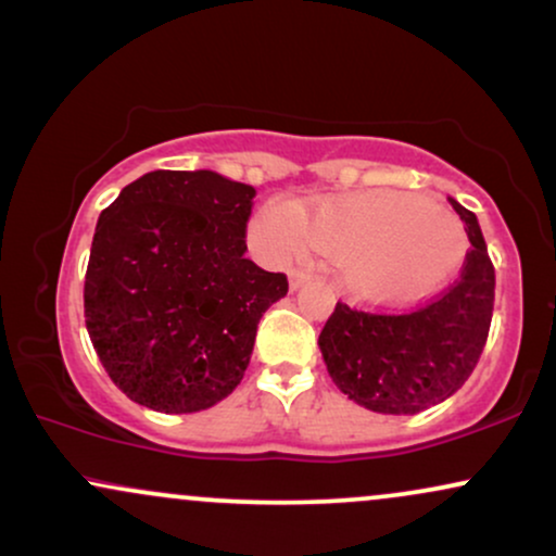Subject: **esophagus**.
<instances>
[{
    "label": "esophagus",
    "instance_id": "esophagus-1",
    "mask_svg": "<svg viewBox=\"0 0 556 556\" xmlns=\"http://www.w3.org/2000/svg\"><path fill=\"white\" fill-rule=\"evenodd\" d=\"M307 279H311V271H305V269H292L290 271V287H292V290H298V287L305 285Z\"/></svg>",
    "mask_w": 556,
    "mask_h": 556
}]
</instances>
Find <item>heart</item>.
Listing matches in <instances>:
<instances>
[{
    "label": "heart",
    "mask_w": 556,
    "mask_h": 556,
    "mask_svg": "<svg viewBox=\"0 0 556 556\" xmlns=\"http://www.w3.org/2000/svg\"><path fill=\"white\" fill-rule=\"evenodd\" d=\"M392 235L395 242L389 241ZM251 238L277 262L307 254L313 243L346 258L349 285L367 298L426 290L448 277L467 254L459 217L433 207L428 197L403 192L330 197L298 207L274 202L254 217Z\"/></svg>",
    "instance_id": "1"
}]
</instances>
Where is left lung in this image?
I'll return each instance as SVG.
<instances>
[{
	"label": "left lung",
	"mask_w": 556,
	"mask_h": 556,
	"mask_svg": "<svg viewBox=\"0 0 556 556\" xmlns=\"http://www.w3.org/2000/svg\"><path fill=\"white\" fill-rule=\"evenodd\" d=\"M448 202L472 243L454 285L405 311H362L336 302L320 330L318 343L336 388L375 413L413 416L444 403L467 382L488 343L495 266L475 213Z\"/></svg>",
	"instance_id": "obj_1"
}]
</instances>
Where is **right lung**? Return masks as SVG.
Here are the masks:
<instances>
[{
    "label": "right lung",
    "instance_id": "1",
    "mask_svg": "<svg viewBox=\"0 0 556 556\" xmlns=\"http://www.w3.org/2000/svg\"><path fill=\"white\" fill-rule=\"evenodd\" d=\"M256 189L215 172L143 174L97 220L84 318L104 371L161 413L205 410L243 379L285 274L245 258Z\"/></svg>",
    "mask_w": 556,
    "mask_h": 556
}]
</instances>
